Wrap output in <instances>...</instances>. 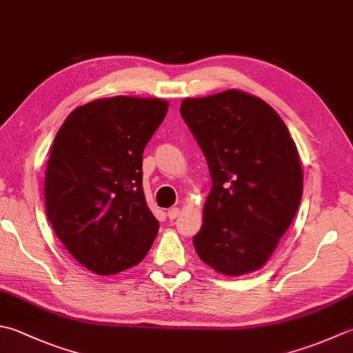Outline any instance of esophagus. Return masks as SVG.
<instances>
[{
	"label": "esophagus",
	"mask_w": 353,
	"mask_h": 353,
	"mask_svg": "<svg viewBox=\"0 0 353 353\" xmlns=\"http://www.w3.org/2000/svg\"><path fill=\"white\" fill-rule=\"evenodd\" d=\"M179 214H181V210H179V208H170L168 210V219L174 220L176 217H179Z\"/></svg>",
	"instance_id": "1"
}]
</instances>
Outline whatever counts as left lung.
<instances>
[{"mask_svg": "<svg viewBox=\"0 0 353 353\" xmlns=\"http://www.w3.org/2000/svg\"><path fill=\"white\" fill-rule=\"evenodd\" d=\"M181 114L212 179L203 225L192 237L196 252L223 275L257 271L299 210L303 170L295 142L271 105L239 90L186 98Z\"/></svg>", "mask_w": 353, "mask_h": 353, "instance_id": "left-lung-1", "label": "left lung"}]
</instances>
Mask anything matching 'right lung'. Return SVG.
I'll return each instance as SVG.
<instances>
[{
    "label": "right lung",
    "instance_id": "1",
    "mask_svg": "<svg viewBox=\"0 0 353 353\" xmlns=\"http://www.w3.org/2000/svg\"><path fill=\"white\" fill-rule=\"evenodd\" d=\"M167 112L162 99H98L73 110L54 136L47 217L67 251L94 274L141 263L157 236L142 190V156Z\"/></svg>",
    "mask_w": 353,
    "mask_h": 353
}]
</instances>
